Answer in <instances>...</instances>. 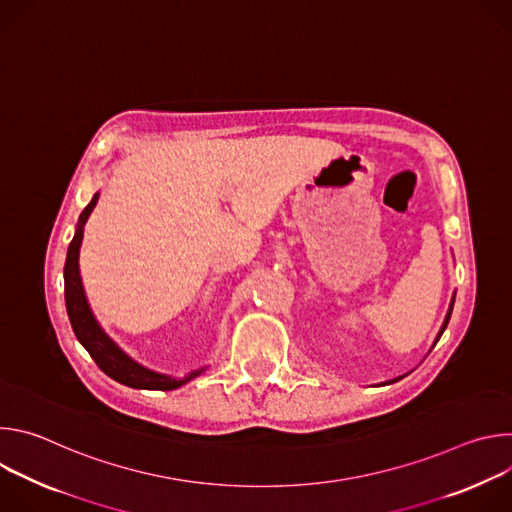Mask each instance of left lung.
<instances>
[{"label":"left lung","mask_w":512,"mask_h":512,"mask_svg":"<svg viewBox=\"0 0 512 512\" xmlns=\"http://www.w3.org/2000/svg\"><path fill=\"white\" fill-rule=\"evenodd\" d=\"M452 308H454V300H452V304H450V310H448V316H446V320H444V326H442L440 334H437V340H440V336L444 334V330H446V326H448V322H450V316H452ZM437 340H435V342H437ZM395 381H399V379H395Z\"/></svg>","instance_id":"8db88e82"}]
</instances>
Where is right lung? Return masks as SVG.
<instances>
[{
    "instance_id": "1",
    "label": "right lung",
    "mask_w": 512,
    "mask_h": 512,
    "mask_svg": "<svg viewBox=\"0 0 512 512\" xmlns=\"http://www.w3.org/2000/svg\"><path fill=\"white\" fill-rule=\"evenodd\" d=\"M97 198H99V194H95L93 200L89 202V206L81 212L79 229H77L75 237H72V241L68 245V253H66L64 300H66V312L70 318V326H72V330H75L79 342L87 348V352L97 362V367L113 381L133 387V389H158V391L176 389V387L188 383L190 379H194L196 375H200L202 371H194L182 379H170L166 375H158V373H152L148 369L139 367L137 362H133L127 354H123L113 344V340L101 330V326L93 318V312L87 304L81 273H79V249L83 243V225L87 223L91 210L95 208Z\"/></svg>"
}]
</instances>
